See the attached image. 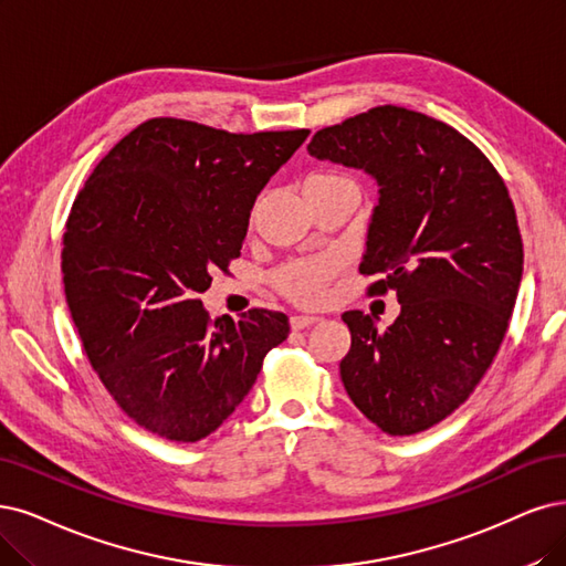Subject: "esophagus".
Listing matches in <instances>:
<instances>
[{"instance_id": "obj_1", "label": "esophagus", "mask_w": 566, "mask_h": 566, "mask_svg": "<svg viewBox=\"0 0 566 566\" xmlns=\"http://www.w3.org/2000/svg\"><path fill=\"white\" fill-rule=\"evenodd\" d=\"M322 317H312V315H294L291 317V328H307L312 324H319Z\"/></svg>"}]
</instances>
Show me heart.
<instances>
[{"label": "heart", "instance_id": "obj_1", "mask_svg": "<svg viewBox=\"0 0 566 566\" xmlns=\"http://www.w3.org/2000/svg\"><path fill=\"white\" fill-rule=\"evenodd\" d=\"M352 184L345 175L340 172H315L310 175L303 184V188H336V186H347ZM343 268L340 256H319L312 261H301V263H291L280 272V289L286 296H291L298 303H317L324 296L326 284L338 275V270Z\"/></svg>", "mask_w": 566, "mask_h": 566}]
</instances>
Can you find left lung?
<instances>
[{
    "label": "left lung",
    "mask_w": 566,
    "mask_h": 566,
    "mask_svg": "<svg viewBox=\"0 0 566 566\" xmlns=\"http://www.w3.org/2000/svg\"><path fill=\"white\" fill-rule=\"evenodd\" d=\"M310 156L378 184L361 275L396 291L387 331L349 310L345 391L391 436L420 433L462 406L496 357L522 280V238L506 184L473 142L403 107H375L319 130Z\"/></svg>",
    "instance_id": "left-lung-1"
}]
</instances>
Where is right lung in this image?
Here are the masks:
<instances>
[{
	"label": "right lung",
	"mask_w": 566,
	"mask_h": 566,
	"mask_svg": "<svg viewBox=\"0 0 566 566\" xmlns=\"http://www.w3.org/2000/svg\"><path fill=\"white\" fill-rule=\"evenodd\" d=\"M307 135L151 118L76 196L62 238L67 305L102 385L146 431L177 443L217 431L286 340L284 312L212 322L198 294L240 256L259 193Z\"/></svg>",
	"instance_id": "add662e5"
}]
</instances>
